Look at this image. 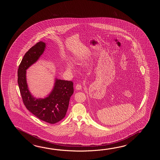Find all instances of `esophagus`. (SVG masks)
Segmentation results:
<instances>
[{"mask_svg":"<svg viewBox=\"0 0 160 160\" xmlns=\"http://www.w3.org/2000/svg\"><path fill=\"white\" fill-rule=\"evenodd\" d=\"M82 87V85L81 84H77L75 86V88L77 90H81Z\"/></svg>","mask_w":160,"mask_h":160,"instance_id":"esophagus-1","label":"esophagus"}]
</instances>
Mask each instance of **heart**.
Instances as JSON below:
<instances>
[{
	"label": "heart",
	"instance_id": "1",
	"mask_svg": "<svg viewBox=\"0 0 160 160\" xmlns=\"http://www.w3.org/2000/svg\"><path fill=\"white\" fill-rule=\"evenodd\" d=\"M66 68L69 71H72L74 68V65H72V62H70V61H68L66 62Z\"/></svg>",
	"mask_w": 160,
	"mask_h": 160
}]
</instances>
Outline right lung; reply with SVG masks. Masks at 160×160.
<instances>
[{"instance_id": "obj_1", "label": "right lung", "mask_w": 160, "mask_h": 160, "mask_svg": "<svg viewBox=\"0 0 160 160\" xmlns=\"http://www.w3.org/2000/svg\"><path fill=\"white\" fill-rule=\"evenodd\" d=\"M46 45L41 41L25 54L18 70V83L27 110L42 121L54 124L66 116L74 88L72 82L55 78L54 87L46 97L37 98L31 93L27 85L26 70L43 54Z\"/></svg>"}]
</instances>
